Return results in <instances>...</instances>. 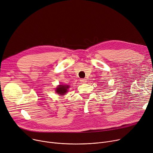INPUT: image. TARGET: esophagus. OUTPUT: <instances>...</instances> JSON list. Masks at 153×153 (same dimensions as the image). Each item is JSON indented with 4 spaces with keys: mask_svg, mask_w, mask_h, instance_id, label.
I'll list each match as a JSON object with an SVG mask.
<instances>
[{
    "mask_svg": "<svg viewBox=\"0 0 153 153\" xmlns=\"http://www.w3.org/2000/svg\"><path fill=\"white\" fill-rule=\"evenodd\" d=\"M80 81H81L82 83H85L87 82V80L84 79H80Z\"/></svg>",
    "mask_w": 153,
    "mask_h": 153,
    "instance_id": "obj_1",
    "label": "esophagus"
}]
</instances>
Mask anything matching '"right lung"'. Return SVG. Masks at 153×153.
<instances>
[{
    "mask_svg": "<svg viewBox=\"0 0 153 153\" xmlns=\"http://www.w3.org/2000/svg\"><path fill=\"white\" fill-rule=\"evenodd\" d=\"M69 88V85H59L57 88H56V92L57 94L61 95H64L66 92L68 91V89Z\"/></svg>",
    "mask_w": 153,
    "mask_h": 153,
    "instance_id": "right-lung-1",
    "label": "right lung"
}]
</instances>
